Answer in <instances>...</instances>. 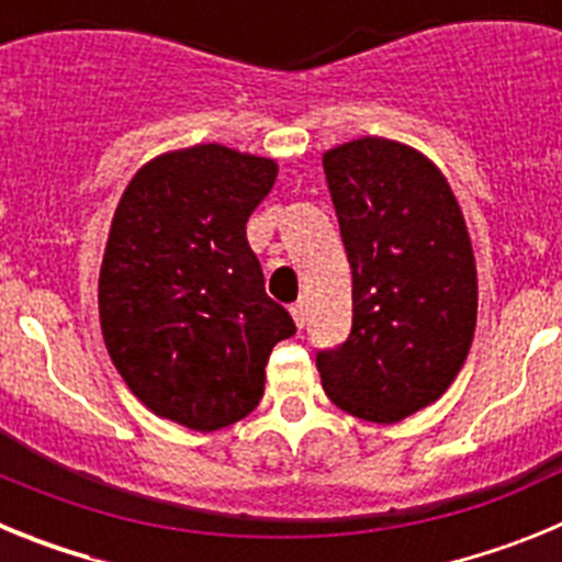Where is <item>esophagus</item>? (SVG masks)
Segmentation results:
<instances>
[{
    "label": "esophagus",
    "instance_id": "34e87169",
    "mask_svg": "<svg viewBox=\"0 0 562 562\" xmlns=\"http://www.w3.org/2000/svg\"><path fill=\"white\" fill-rule=\"evenodd\" d=\"M290 312H292V321H295L297 329H304V324H306V306L301 304V301H297V304L290 306Z\"/></svg>",
    "mask_w": 562,
    "mask_h": 562
}]
</instances>
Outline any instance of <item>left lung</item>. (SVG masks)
<instances>
[{
  "label": "left lung",
  "mask_w": 562,
  "mask_h": 562,
  "mask_svg": "<svg viewBox=\"0 0 562 562\" xmlns=\"http://www.w3.org/2000/svg\"><path fill=\"white\" fill-rule=\"evenodd\" d=\"M351 265V331L315 362L329 400L366 422H400L439 400L467 360L479 312L464 216L414 148L360 137L324 154Z\"/></svg>",
  "instance_id": "8db88e82"
}]
</instances>
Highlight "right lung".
Instances as JSON below:
<instances>
[{
	"label": "right lung",
	"mask_w": 562,
	"mask_h": 562,
	"mask_svg": "<svg viewBox=\"0 0 562 562\" xmlns=\"http://www.w3.org/2000/svg\"><path fill=\"white\" fill-rule=\"evenodd\" d=\"M276 173L216 143L182 148L134 173L114 211L98 281L109 357L146 408L191 430L245 419L272 346L295 335L247 245Z\"/></svg>",
	"instance_id": "1"
}]
</instances>
